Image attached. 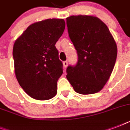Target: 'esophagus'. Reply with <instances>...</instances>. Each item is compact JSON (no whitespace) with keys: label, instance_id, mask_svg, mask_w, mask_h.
Listing matches in <instances>:
<instances>
[{"label":"esophagus","instance_id":"34e87169","mask_svg":"<svg viewBox=\"0 0 130 130\" xmlns=\"http://www.w3.org/2000/svg\"><path fill=\"white\" fill-rule=\"evenodd\" d=\"M63 66H64V68L65 69H66V67H67V65H68V62L67 61H63Z\"/></svg>","mask_w":130,"mask_h":130}]
</instances>
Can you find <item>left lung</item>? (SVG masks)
<instances>
[{
  "label": "left lung",
  "instance_id": "8db88e82",
  "mask_svg": "<svg viewBox=\"0 0 130 130\" xmlns=\"http://www.w3.org/2000/svg\"><path fill=\"white\" fill-rule=\"evenodd\" d=\"M66 19L69 36L78 57L76 65L67 67V79L79 94L98 92L115 66L117 55L115 40L98 17L72 15Z\"/></svg>",
  "mask_w": 130,
  "mask_h": 130
}]
</instances>
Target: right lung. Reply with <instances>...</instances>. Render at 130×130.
Segmentation results:
<instances>
[{
	"instance_id": "obj_1",
	"label": "right lung",
	"mask_w": 130,
	"mask_h": 130,
	"mask_svg": "<svg viewBox=\"0 0 130 130\" xmlns=\"http://www.w3.org/2000/svg\"><path fill=\"white\" fill-rule=\"evenodd\" d=\"M63 19H48L31 24L15 42V73L29 96L48 100L57 94V84L63 73L55 44L65 30Z\"/></svg>"
}]
</instances>
